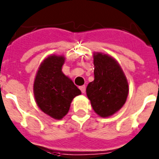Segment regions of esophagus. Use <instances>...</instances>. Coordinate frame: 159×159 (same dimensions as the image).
Here are the masks:
<instances>
[{"label":"esophagus","mask_w":159,"mask_h":159,"mask_svg":"<svg viewBox=\"0 0 159 159\" xmlns=\"http://www.w3.org/2000/svg\"><path fill=\"white\" fill-rule=\"evenodd\" d=\"M80 90L82 91V93H85V92H86V87H85V86H82V87H80Z\"/></svg>","instance_id":"1"}]
</instances>
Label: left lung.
I'll return each mask as SVG.
<instances>
[{
  "label": "left lung",
  "mask_w": 159,
  "mask_h": 159,
  "mask_svg": "<svg viewBox=\"0 0 159 159\" xmlns=\"http://www.w3.org/2000/svg\"><path fill=\"white\" fill-rule=\"evenodd\" d=\"M94 81L86 89L94 112L108 117L118 112L127 101L128 82L117 60L102 52L93 53Z\"/></svg>",
  "instance_id": "left-lung-1"
}]
</instances>
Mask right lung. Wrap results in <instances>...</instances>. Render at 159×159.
<instances>
[{
  "label": "right lung",
  "mask_w": 159,
  "mask_h": 159,
  "mask_svg": "<svg viewBox=\"0 0 159 159\" xmlns=\"http://www.w3.org/2000/svg\"><path fill=\"white\" fill-rule=\"evenodd\" d=\"M64 62L63 56L47 57L40 65L33 84L37 106L44 113L57 120L67 114L71 101L82 93L61 71Z\"/></svg>",
  "instance_id": "right-lung-1"
}]
</instances>
